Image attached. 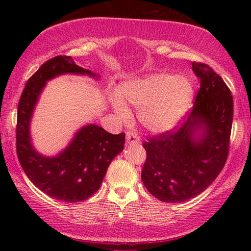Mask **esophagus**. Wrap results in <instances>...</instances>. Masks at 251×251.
<instances>
[{
  "label": "esophagus",
  "instance_id": "obj_1",
  "mask_svg": "<svg viewBox=\"0 0 251 251\" xmlns=\"http://www.w3.org/2000/svg\"><path fill=\"white\" fill-rule=\"evenodd\" d=\"M126 142L129 144H138L139 143V136L138 133L135 131H126Z\"/></svg>",
  "mask_w": 251,
  "mask_h": 251
}]
</instances>
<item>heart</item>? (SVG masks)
<instances>
[{
	"label": "heart",
	"instance_id": "heart-1",
	"mask_svg": "<svg viewBox=\"0 0 251 251\" xmlns=\"http://www.w3.org/2000/svg\"><path fill=\"white\" fill-rule=\"evenodd\" d=\"M193 85L186 76L155 73L125 84L121 97H113V106L121 118L129 115L124 100L138 107V119L153 131L170 129L179 121L193 100Z\"/></svg>",
	"mask_w": 251,
	"mask_h": 251
}]
</instances>
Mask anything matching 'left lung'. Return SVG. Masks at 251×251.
Instances as JSON below:
<instances>
[{"instance_id":"8db88e82","label":"left lung","mask_w":251,"mask_h":251,"mask_svg":"<svg viewBox=\"0 0 251 251\" xmlns=\"http://www.w3.org/2000/svg\"><path fill=\"white\" fill-rule=\"evenodd\" d=\"M200 78L190 116L178 129L152 136L143 143L146 161L143 183L163 202L197 197L212 184L224 168L229 151L233 97L224 80L207 64L193 61ZM202 129V136L195 132Z\"/></svg>"}]
</instances>
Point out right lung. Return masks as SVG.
Returning a JSON list of instances; mask_svg holds the SVG:
<instances>
[{
    "instance_id": "right-lung-1",
    "label": "right lung",
    "mask_w": 251,
    "mask_h": 251,
    "mask_svg": "<svg viewBox=\"0 0 251 251\" xmlns=\"http://www.w3.org/2000/svg\"><path fill=\"white\" fill-rule=\"evenodd\" d=\"M65 73H94L77 66L70 56H57L41 65L20 96L16 126L17 155L27 177L51 198L64 202L87 200L99 190L112 160L125 147V132L112 135L98 126H87L56 157L36 153L29 140V121L46 82Z\"/></svg>"
}]
</instances>
